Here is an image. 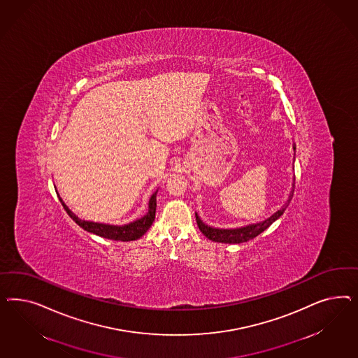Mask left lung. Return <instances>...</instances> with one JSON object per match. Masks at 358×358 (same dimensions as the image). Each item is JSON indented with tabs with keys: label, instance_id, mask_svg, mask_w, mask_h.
I'll return each instance as SVG.
<instances>
[{
	"label": "left lung",
	"instance_id": "left-lung-1",
	"mask_svg": "<svg viewBox=\"0 0 358 358\" xmlns=\"http://www.w3.org/2000/svg\"><path fill=\"white\" fill-rule=\"evenodd\" d=\"M293 150L295 151V144H293ZM294 184H295V177H294L292 192H290V194H289V198H287L286 203H285L278 211H275L273 215L266 217L265 220H261V222H257V223H252V224H247V226H243V227L217 228L207 226L206 223H203V220L198 217V214L195 213L196 224H198V227L201 229V232H202L207 238H210L211 241H215V243L240 244V243L250 241L252 238L259 236L261 232H264L266 228L271 226V224L285 213V210L287 208L290 201H292V198H293Z\"/></svg>",
	"mask_w": 358,
	"mask_h": 358
}]
</instances>
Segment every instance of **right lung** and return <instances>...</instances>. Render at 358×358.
<instances>
[{
	"instance_id": "right-lung-1",
	"label": "right lung",
	"mask_w": 358,
	"mask_h": 358,
	"mask_svg": "<svg viewBox=\"0 0 358 358\" xmlns=\"http://www.w3.org/2000/svg\"><path fill=\"white\" fill-rule=\"evenodd\" d=\"M156 195H157V190L151 195V198L148 201V211L144 217H139L127 224H122V226L80 219L75 213H72L69 210V207L65 205L64 201L60 196H59V199L64 207L66 214L72 217L80 227L84 228L87 232L94 234L101 238L115 240V241H132V240L141 238L151 227L152 223L155 220V215H156Z\"/></svg>"
}]
</instances>
